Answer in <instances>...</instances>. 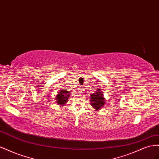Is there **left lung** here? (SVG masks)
<instances>
[{"mask_svg":"<svg viewBox=\"0 0 159 159\" xmlns=\"http://www.w3.org/2000/svg\"><path fill=\"white\" fill-rule=\"evenodd\" d=\"M89 99L90 105L97 111L101 110V108L105 105V98L101 89L96 90L94 93L90 94Z\"/></svg>","mask_w":159,"mask_h":159,"instance_id":"8db88e82","label":"left lung"}]
</instances>
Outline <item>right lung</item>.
Segmentation results:
<instances>
[{
  "instance_id": "right-lung-1",
  "label": "right lung",
  "mask_w": 159,
  "mask_h": 159,
  "mask_svg": "<svg viewBox=\"0 0 159 159\" xmlns=\"http://www.w3.org/2000/svg\"><path fill=\"white\" fill-rule=\"evenodd\" d=\"M57 97H55V101L57 102L58 105L63 106L68 102L69 97H70V94L68 90L61 89L60 92L57 93Z\"/></svg>"
}]
</instances>
